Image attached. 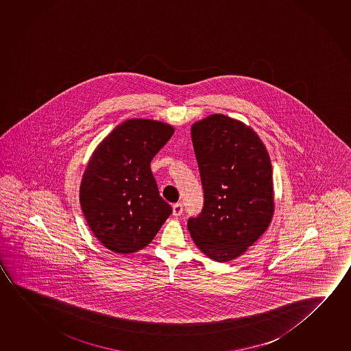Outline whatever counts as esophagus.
Returning <instances> with one entry per match:
<instances>
[{
  "instance_id": "34e87169",
  "label": "esophagus",
  "mask_w": 351,
  "mask_h": 351,
  "mask_svg": "<svg viewBox=\"0 0 351 351\" xmlns=\"http://www.w3.org/2000/svg\"><path fill=\"white\" fill-rule=\"evenodd\" d=\"M184 213V206H182V204L181 203H176V204L173 205V216H178L181 215Z\"/></svg>"
}]
</instances>
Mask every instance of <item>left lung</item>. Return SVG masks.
Here are the masks:
<instances>
[{"label":"left lung","instance_id":"obj_1","mask_svg":"<svg viewBox=\"0 0 351 351\" xmlns=\"http://www.w3.org/2000/svg\"><path fill=\"white\" fill-rule=\"evenodd\" d=\"M204 206L187 223L195 245L210 259H236L270 225L275 209L270 156L249 126L213 114L191 129Z\"/></svg>","mask_w":351,"mask_h":351}]
</instances>
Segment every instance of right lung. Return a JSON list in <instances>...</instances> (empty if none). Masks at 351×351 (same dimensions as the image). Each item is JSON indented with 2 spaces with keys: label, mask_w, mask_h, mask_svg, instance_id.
<instances>
[{
  "label": "right lung",
  "mask_w": 351,
  "mask_h": 351,
  "mask_svg": "<svg viewBox=\"0 0 351 351\" xmlns=\"http://www.w3.org/2000/svg\"><path fill=\"white\" fill-rule=\"evenodd\" d=\"M173 131L162 121L130 119L92 153L81 181V209L93 234L114 253L147 247L173 213L159 195L151 162Z\"/></svg>",
  "instance_id": "obj_1"
}]
</instances>
